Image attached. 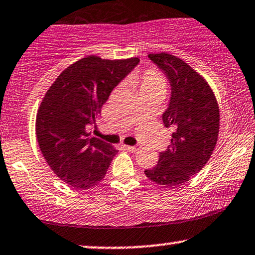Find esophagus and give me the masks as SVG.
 <instances>
[{
    "instance_id": "esophagus-1",
    "label": "esophagus",
    "mask_w": 255,
    "mask_h": 255,
    "mask_svg": "<svg viewBox=\"0 0 255 255\" xmlns=\"http://www.w3.org/2000/svg\"><path fill=\"white\" fill-rule=\"evenodd\" d=\"M125 148L127 150H129V151H137L138 149H140V146H137V144H135V146H125Z\"/></svg>"
}]
</instances>
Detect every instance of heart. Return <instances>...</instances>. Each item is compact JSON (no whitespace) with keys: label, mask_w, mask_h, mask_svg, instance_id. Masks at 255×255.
Returning a JSON list of instances; mask_svg holds the SVG:
<instances>
[{"label":"heart","mask_w":255,"mask_h":255,"mask_svg":"<svg viewBox=\"0 0 255 255\" xmlns=\"http://www.w3.org/2000/svg\"><path fill=\"white\" fill-rule=\"evenodd\" d=\"M131 83L138 88V90H157L163 92L165 89V80L156 70H147L143 74H134L131 76Z\"/></svg>","instance_id":"heart-1"}]
</instances>
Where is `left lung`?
Returning a JSON list of instances; mask_svg holds the SVG:
<instances>
[{
	"label": "left lung",
	"mask_w": 255,
	"mask_h": 255,
	"mask_svg": "<svg viewBox=\"0 0 255 255\" xmlns=\"http://www.w3.org/2000/svg\"><path fill=\"white\" fill-rule=\"evenodd\" d=\"M165 74L170 98L162 113L165 127H172V143L160 151L159 162L144 170L157 185H182L204 168L218 141L220 114L211 87L192 67L167 53L149 54Z\"/></svg>",
	"instance_id": "8db88e82"
}]
</instances>
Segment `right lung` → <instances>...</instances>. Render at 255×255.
Returning a JSON list of instances; mask_svg holds the SVG:
<instances>
[{"mask_svg": "<svg viewBox=\"0 0 255 255\" xmlns=\"http://www.w3.org/2000/svg\"><path fill=\"white\" fill-rule=\"evenodd\" d=\"M138 62L137 57H85L64 69L42 100L36 117L38 146L53 172L74 188L88 189L101 181L118 153L87 130L112 90Z\"/></svg>", "mask_w": 255, "mask_h": 255, "instance_id": "1", "label": "right lung"}]
</instances>
